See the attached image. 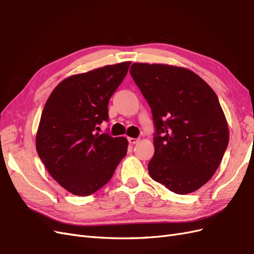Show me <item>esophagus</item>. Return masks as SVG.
Returning a JSON list of instances; mask_svg holds the SVG:
<instances>
[{"instance_id": "1", "label": "esophagus", "mask_w": 254, "mask_h": 254, "mask_svg": "<svg viewBox=\"0 0 254 254\" xmlns=\"http://www.w3.org/2000/svg\"><path fill=\"white\" fill-rule=\"evenodd\" d=\"M140 140L139 139H135V137H128V142H129V144H131V145L136 144Z\"/></svg>"}]
</instances>
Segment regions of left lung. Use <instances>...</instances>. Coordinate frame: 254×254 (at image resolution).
Masks as SVG:
<instances>
[{"label":"left lung","instance_id":"obj_1","mask_svg":"<svg viewBox=\"0 0 254 254\" xmlns=\"http://www.w3.org/2000/svg\"><path fill=\"white\" fill-rule=\"evenodd\" d=\"M130 75L150 107L156 128L150 177L176 194L200 189L218 168L229 143L216 93L180 66L135 63Z\"/></svg>","mask_w":254,"mask_h":254}]
</instances>
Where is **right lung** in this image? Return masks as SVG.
Returning <instances> with one entry per match:
<instances>
[{"label":"right lung","mask_w":254,"mask_h":254,"mask_svg":"<svg viewBox=\"0 0 254 254\" xmlns=\"http://www.w3.org/2000/svg\"><path fill=\"white\" fill-rule=\"evenodd\" d=\"M130 61L106 65L61 81L41 114L36 148L50 175L77 196H89L108 182L126 156L123 136L95 132L108 121L110 97L128 72Z\"/></svg>","instance_id":"add662e5"}]
</instances>
